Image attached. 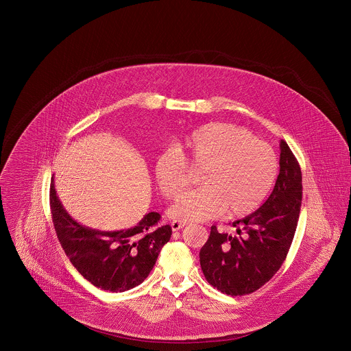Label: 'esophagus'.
Returning a JSON list of instances; mask_svg holds the SVG:
<instances>
[{
  "instance_id": "1",
  "label": "esophagus",
  "mask_w": 351,
  "mask_h": 351,
  "mask_svg": "<svg viewBox=\"0 0 351 351\" xmlns=\"http://www.w3.org/2000/svg\"><path fill=\"white\" fill-rule=\"evenodd\" d=\"M184 223H182V222H172L171 223V228H172V231H179V230H182V227H184Z\"/></svg>"
}]
</instances>
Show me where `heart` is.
Listing matches in <instances>:
<instances>
[{
    "label": "heart",
    "mask_w": 351,
    "mask_h": 351,
    "mask_svg": "<svg viewBox=\"0 0 351 351\" xmlns=\"http://www.w3.org/2000/svg\"><path fill=\"white\" fill-rule=\"evenodd\" d=\"M188 166L199 169L196 189L182 193L169 209L182 222H202L221 215L243 217L271 191L278 171L277 155L247 130L227 124L198 126L156 156L155 184L166 198L178 196L189 180Z\"/></svg>",
    "instance_id": "1"
}]
</instances>
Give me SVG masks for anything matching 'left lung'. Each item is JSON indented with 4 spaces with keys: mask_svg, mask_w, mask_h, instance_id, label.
I'll use <instances>...</instances> for the list:
<instances>
[{
    "mask_svg": "<svg viewBox=\"0 0 351 351\" xmlns=\"http://www.w3.org/2000/svg\"><path fill=\"white\" fill-rule=\"evenodd\" d=\"M280 175L261 208L235 221V235L218 232L199 251L206 280L223 294L241 296L264 286L282 267L302 206V171L286 141L280 142Z\"/></svg>",
    "mask_w": 351,
    "mask_h": 351,
    "instance_id": "left-lung-1",
    "label": "left lung"
}]
</instances>
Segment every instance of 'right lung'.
<instances>
[{
    "label": "right lung",
    "mask_w": 351,
    "mask_h": 351,
    "mask_svg": "<svg viewBox=\"0 0 351 351\" xmlns=\"http://www.w3.org/2000/svg\"><path fill=\"white\" fill-rule=\"evenodd\" d=\"M49 205L57 238L81 276L101 290L123 293L142 283L171 239V226H160L152 211L140 223L120 231H98L75 222L56 195L53 179Z\"/></svg>",
    "instance_id": "right-lung-1"
}]
</instances>
